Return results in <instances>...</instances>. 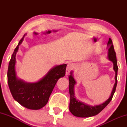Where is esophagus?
I'll return each mask as SVG.
<instances>
[{"label": "esophagus", "instance_id": "34e87169", "mask_svg": "<svg viewBox=\"0 0 127 127\" xmlns=\"http://www.w3.org/2000/svg\"><path fill=\"white\" fill-rule=\"evenodd\" d=\"M75 64L73 63H69L67 64V65L66 72H65L66 75H68V74L70 73V72L75 68Z\"/></svg>", "mask_w": 127, "mask_h": 127}]
</instances>
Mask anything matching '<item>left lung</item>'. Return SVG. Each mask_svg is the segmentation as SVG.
Returning <instances> with one entry per match:
<instances>
[{
	"mask_svg": "<svg viewBox=\"0 0 127 127\" xmlns=\"http://www.w3.org/2000/svg\"><path fill=\"white\" fill-rule=\"evenodd\" d=\"M107 46L109 47L108 49V55L107 58L110 61L113 63V70L115 72V84L113 86V90L111 93V95L110 97L107 99L105 102L102 104L96 106H90L88 104H85L83 102L80 101L79 100H77L75 96V91H74V87L76 82L75 81V79L73 76V72H70V75L68 77L69 80V93L70 96V100L69 104V110L70 112L72 113L74 116L77 117L81 118H88L91 116H95L98 114L102 110H103L106 107V106L110 103L111 101L113 94H114L115 90H116V85H117V74H118V67L117 60H116V52L115 51L114 48H113L112 40L110 38H109Z\"/></svg>",
	"mask_w": 127,
	"mask_h": 127,
	"instance_id": "left-lung-1",
	"label": "left lung"
}]
</instances>
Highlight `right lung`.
Here are the masks:
<instances>
[{
    "label": "right lung",
    "mask_w": 127,
    "mask_h": 127,
    "mask_svg": "<svg viewBox=\"0 0 127 127\" xmlns=\"http://www.w3.org/2000/svg\"><path fill=\"white\" fill-rule=\"evenodd\" d=\"M24 36L25 34L20 40L10 60L7 74L8 83L14 100L26 108L38 110L46 105L57 81L64 76L67 64L55 65L36 82L27 83L18 79L15 68L16 54Z\"/></svg>",
    "instance_id": "1"
}]
</instances>
